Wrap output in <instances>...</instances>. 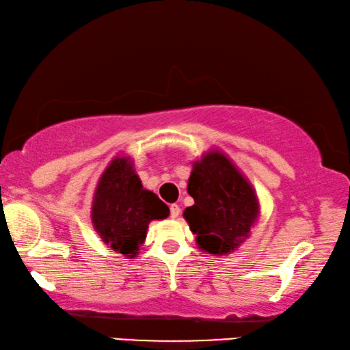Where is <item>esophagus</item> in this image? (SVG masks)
<instances>
[{
  "instance_id": "obj_1",
  "label": "esophagus",
  "mask_w": 350,
  "mask_h": 350,
  "mask_svg": "<svg viewBox=\"0 0 350 350\" xmlns=\"http://www.w3.org/2000/svg\"><path fill=\"white\" fill-rule=\"evenodd\" d=\"M170 215H171V218H173V219L179 218V215H180L179 205H177V204H171V205H170Z\"/></svg>"
}]
</instances>
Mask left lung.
<instances>
[{"label": "left lung", "mask_w": 350, "mask_h": 350, "mask_svg": "<svg viewBox=\"0 0 350 350\" xmlns=\"http://www.w3.org/2000/svg\"><path fill=\"white\" fill-rule=\"evenodd\" d=\"M184 210L196 245L204 252L229 255L245 243L260 216V201L247 177L229 155L210 149L193 162Z\"/></svg>", "instance_id": "obj_1"}]
</instances>
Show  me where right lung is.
I'll return each instance as SVG.
<instances>
[{
    "instance_id": "1",
    "label": "right lung",
    "mask_w": 350,
    "mask_h": 350,
    "mask_svg": "<svg viewBox=\"0 0 350 350\" xmlns=\"http://www.w3.org/2000/svg\"><path fill=\"white\" fill-rule=\"evenodd\" d=\"M170 208L143 188L129 155H116L99 177L92 201V224L112 251L135 258L154 219L168 218Z\"/></svg>"
}]
</instances>
